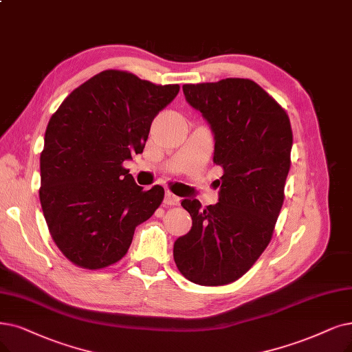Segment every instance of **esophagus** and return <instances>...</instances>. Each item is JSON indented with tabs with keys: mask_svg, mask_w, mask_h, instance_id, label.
<instances>
[{
	"mask_svg": "<svg viewBox=\"0 0 352 352\" xmlns=\"http://www.w3.org/2000/svg\"><path fill=\"white\" fill-rule=\"evenodd\" d=\"M164 204H166V205H170V206H176V205L180 204V198H179V196L173 195L172 192H166Z\"/></svg>",
	"mask_w": 352,
	"mask_h": 352,
	"instance_id": "esophagus-1",
	"label": "esophagus"
}]
</instances>
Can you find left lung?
I'll use <instances>...</instances> for the list:
<instances>
[{"label": "left lung", "mask_w": 352, "mask_h": 352, "mask_svg": "<svg viewBox=\"0 0 352 352\" xmlns=\"http://www.w3.org/2000/svg\"><path fill=\"white\" fill-rule=\"evenodd\" d=\"M186 101L215 135L214 163L223 168L219 202L184 199L190 231L176 240L179 272L201 286L230 285L269 245L290 168L293 133L286 111L251 79L186 83Z\"/></svg>", "instance_id": "1"}]
</instances>
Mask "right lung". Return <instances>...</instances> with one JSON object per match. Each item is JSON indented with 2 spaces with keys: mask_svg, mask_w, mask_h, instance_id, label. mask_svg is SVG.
I'll return each instance as SVG.
<instances>
[{
  "mask_svg": "<svg viewBox=\"0 0 352 352\" xmlns=\"http://www.w3.org/2000/svg\"><path fill=\"white\" fill-rule=\"evenodd\" d=\"M179 85H156L108 69L70 92L52 116L40 154V204L54 244L80 269L120 261L135 227L164 198L122 166L143 153L151 122Z\"/></svg>",
  "mask_w": 352,
  "mask_h": 352,
  "instance_id": "right-lung-1",
  "label": "right lung"
}]
</instances>
